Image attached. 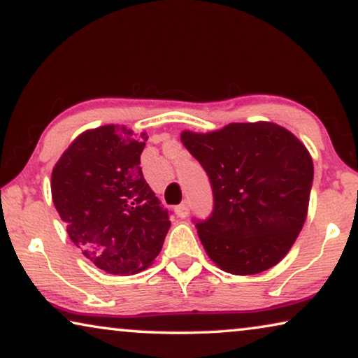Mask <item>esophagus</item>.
<instances>
[{
  "instance_id": "1",
  "label": "esophagus",
  "mask_w": 358,
  "mask_h": 358,
  "mask_svg": "<svg viewBox=\"0 0 358 358\" xmlns=\"http://www.w3.org/2000/svg\"><path fill=\"white\" fill-rule=\"evenodd\" d=\"M175 214H177L180 219L188 217V214H189V206H188V203H181L180 206H177V208H175Z\"/></svg>"
}]
</instances>
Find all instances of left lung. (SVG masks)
I'll return each mask as SVG.
<instances>
[{
    "instance_id": "left-lung-1",
    "label": "left lung",
    "mask_w": 358,
    "mask_h": 358,
    "mask_svg": "<svg viewBox=\"0 0 358 358\" xmlns=\"http://www.w3.org/2000/svg\"><path fill=\"white\" fill-rule=\"evenodd\" d=\"M181 143L213 186V214L196 222L209 258L235 275L278 264L308 213L313 160L303 143L271 122L230 123L210 133L183 131Z\"/></svg>"
}]
</instances>
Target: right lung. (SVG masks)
Listing matches in <instances>:
<instances>
[{"label": "right lung", "mask_w": 358, "mask_h": 358, "mask_svg": "<svg viewBox=\"0 0 358 358\" xmlns=\"http://www.w3.org/2000/svg\"><path fill=\"white\" fill-rule=\"evenodd\" d=\"M148 141L133 129L105 124L69 144L52 172V198L73 243L113 275L144 271L162 250L169 210L141 170Z\"/></svg>", "instance_id": "add662e5"}]
</instances>
